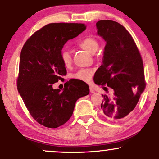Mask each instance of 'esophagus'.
I'll use <instances>...</instances> for the list:
<instances>
[{
  "instance_id": "obj_1",
  "label": "esophagus",
  "mask_w": 159,
  "mask_h": 159,
  "mask_svg": "<svg viewBox=\"0 0 159 159\" xmlns=\"http://www.w3.org/2000/svg\"><path fill=\"white\" fill-rule=\"evenodd\" d=\"M90 92H91V93H95L94 90H93V88L91 87V86H90Z\"/></svg>"
}]
</instances>
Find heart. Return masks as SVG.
<instances>
[{
  "instance_id": "obj_1",
  "label": "heart",
  "mask_w": 159,
  "mask_h": 159,
  "mask_svg": "<svg viewBox=\"0 0 159 159\" xmlns=\"http://www.w3.org/2000/svg\"><path fill=\"white\" fill-rule=\"evenodd\" d=\"M78 46L83 49L87 51L91 54H94L99 48V42L97 39L92 37H87L83 40L79 41ZM61 60L62 63L66 67L69 68L72 64V56L70 51L63 49L61 52ZM94 73L93 68H82L76 71L72 75V78L74 80H80L83 82H90L92 76Z\"/></svg>"
}]
</instances>
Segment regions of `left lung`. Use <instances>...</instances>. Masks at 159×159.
<instances>
[{"mask_svg":"<svg viewBox=\"0 0 159 159\" xmlns=\"http://www.w3.org/2000/svg\"><path fill=\"white\" fill-rule=\"evenodd\" d=\"M97 34L106 41L103 61L94 74V83L112 94L102 95V113L107 119L122 121L133 113L146 87L143 60L136 43L120 23L102 20Z\"/></svg>","mask_w":159,"mask_h":159,"instance_id":"obj_1","label":"left lung"}]
</instances>
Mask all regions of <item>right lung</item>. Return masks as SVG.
Segmentation results:
<instances>
[{"label": "right lung", "instance_id": "right-lung-1", "mask_svg": "<svg viewBox=\"0 0 159 159\" xmlns=\"http://www.w3.org/2000/svg\"><path fill=\"white\" fill-rule=\"evenodd\" d=\"M85 28L83 23H49L35 32L21 50L17 90L33 119L45 127L56 128L67 122L76 100L89 93L85 82L74 79L66 82L62 91L52 87L67 74L62 47Z\"/></svg>", "mask_w": 159, "mask_h": 159}]
</instances>
